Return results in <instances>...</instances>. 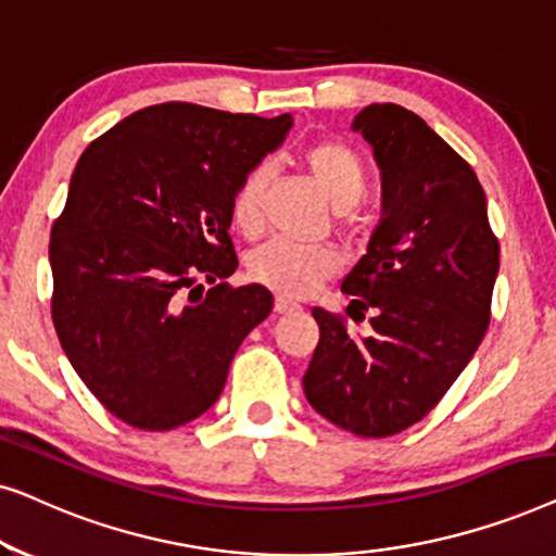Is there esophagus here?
Segmentation results:
<instances>
[{"label": "esophagus", "instance_id": "esophagus-1", "mask_svg": "<svg viewBox=\"0 0 556 556\" xmlns=\"http://www.w3.org/2000/svg\"><path fill=\"white\" fill-rule=\"evenodd\" d=\"M276 311H278V314H293V311H299V303L286 301V299H276Z\"/></svg>", "mask_w": 556, "mask_h": 556}]
</instances>
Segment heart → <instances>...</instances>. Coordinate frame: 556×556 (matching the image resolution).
<instances>
[{
  "label": "heart",
  "instance_id": "1",
  "mask_svg": "<svg viewBox=\"0 0 556 556\" xmlns=\"http://www.w3.org/2000/svg\"><path fill=\"white\" fill-rule=\"evenodd\" d=\"M301 166L337 212L354 210L369 189L364 159L344 141H318L303 149ZM270 185L268 166H253L232 194V223L253 238L263 230L265 192ZM250 276L255 283L283 299H306L339 273V255L326 248H299L286 240H270L250 255Z\"/></svg>",
  "mask_w": 556,
  "mask_h": 556
}]
</instances>
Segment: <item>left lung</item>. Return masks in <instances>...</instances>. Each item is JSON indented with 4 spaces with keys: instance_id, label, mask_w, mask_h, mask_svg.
<instances>
[{
    "instance_id": "obj_1",
    "label": "left lung",
    "mask_w": 556,
    "mask_h": 556,
    "mask_svg": "<svg viewBox=\"0 0 556 556\" xmlns=\"http://www.w3.org/2000/svg\"><path fill=\"white\" fill-rule=\"evenodd\" d=\"M352 128L375 149L382 219L341 291L349 316L369 311L371 333L314 308L321 337L303 392L339 428L387 438L420 422L476 354L501 250L476 172L417 113L371 103Z\"/></svg>"
}]
</instances>
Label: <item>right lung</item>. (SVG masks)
Masks as SVG:
<instances>
[{"label":"right lung","mask_w":556,"mask_h":556,"mask_svg":"<svg viewBox=\"0 0 556 556\" xmlns=\"http://www.w3.org/2000/svg\"><path fill=\"white\" fill-rule=\"evenodd\" d=\"M291 113L261 118L159 103L83 151L50 235L52 324L98 402L139 430L215 405L242 339L273 311L235 268L232 194L283 143ZM207 296L193 299L203 287Z\"/></svg>","instance_id":"1"}]
</instances>
